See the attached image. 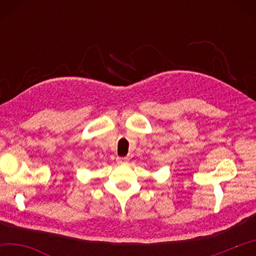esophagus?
Returning <instances> with one entry per match:
<instances>
[{"label":"esophagus","mask_w":256,"mask_h":256,"mask_svg":"<svg viewBox=\"0 0 256 256\" xmlns=\"http://www.w3.org/2000/svg\"><path fill=\"white\" fill-rule=\"evenodd\" d=\"M116 162H118V164H125L128 162V159L125 157H118L116 158Z\"/></svg>","instance_id":"1"}]
</instances>
